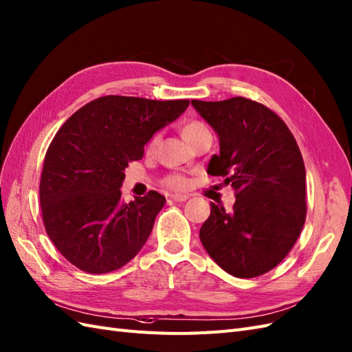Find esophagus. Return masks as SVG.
<instances>
[{"label":"esophagus","instance_id":"obj_1","mask_svg":"<svg viewBox=\"0 0 352 352\" xmlns=\"http://www.w3.org/2000/svg\"><path fill=\"white\" fill-rule=\"evenodd\" d=\"M170 199H173L174 202H186V200L188 199V195H173L170 196Z\"/></svg>","mask_w":352,"mask_h":352}]
</instances>
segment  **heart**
I'll return each mask as SVG.
<instances>
[{
	"label": "heart",
	"mask_w": 352,
	"mask_h": 352,
	"mask_svg": "<svg viewBox=\"0 0 352 352\" xmlns=\"http://www.w3.org/2000/svg\"><path fill=\"white\" fill-rule=\"evenodd\" d=\"M204 133H208V128L202 122H199V120H190V122H187L182 129V134L188 144L192 143L193 140H196L199 135H202ZM156 144H157V135H153L152 138H150L147 148L152 150ZM165 184L173 190H179L186 186V179L182 175L173 174L165 179Z\"/></svg>",
	"instance_id": "b5f03b06"
}]
</instances>
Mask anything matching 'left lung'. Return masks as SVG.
<instances>
[{
    "label": "left lung",
    "mask_w": 352,
    "mask_h": 352,
    "mask_svg": "<svg viewBox=\"0 0 352 352\" xmlns=\"http://www.w3.org/2000/svg\"><path fill=\"white\" fill-rule=\"evenodd\" d=\"M192 104L219 138L208 174L234 188L227 212L210 204L200 242L240 278L263 276L286 258L305 224V165L294 134L273 110L246 97Z\"/></svg>",
    "instance_id": "8db88e82"
}]
</instances>
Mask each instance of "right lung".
<instances>
[{
    "mask_svg": "<svg viewBox=\"0 0 352 352\" xmlns=\"http://www.w3.org/2000/svg\"><path fill=\"white\" fill-rule=\"evenodd\" d=\"M188 100L104 96L87 103L50 143L39 183L48 237L70 264L91 274L124 267L146 243L165 197L155 190L120 202L124 170Z\"/></svg>",
    "mask_w": 352,
    "mask_h": 352,
    "instance_id": "obj_1",
    "label": "right lung"
}]
</instances>
